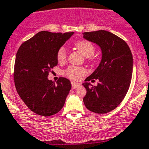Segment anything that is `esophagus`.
Segmentation results:
<instances>
[{
  "label": "esophagus",
  "instance_id": "1",
  "mask_svg": "<svg viewBox=\"0 0 149 149\" xmlns=\"http://www.w3.org/2000/svg\"><path fill=\"white\" fill-rule=\"evenodd\" d=\"M79 86H80V84H79V83H75V82H72V88H77Z\"/></svg>",
  "mask_w": 149,
  "mask_h": 149
}]
</instances>
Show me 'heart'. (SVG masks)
<instances>
[{"instance_id":"heart-1","label":"heart","mask_w":149,"mask_h":149,"mask_svg":"<svg viewBox=\"0 0 149 149\" xmlns=\"http://www.w3.org/2000/svg\"><path fill=\"white\" fill-rule=\"evenodd\" d=\"M75 47L81 52L82 54L89 59L91 58V56L94 54L95 47L91 42L87 40L77 41L75 44ZM66 49L64 47H61L57 52V60L60 63H63L66 61ZM86 74V69L84 68L78 67L75 66H71L68 67L65 71V74L68 77L73 80H78L82 75Z\"/></svg>"}]
</instances>
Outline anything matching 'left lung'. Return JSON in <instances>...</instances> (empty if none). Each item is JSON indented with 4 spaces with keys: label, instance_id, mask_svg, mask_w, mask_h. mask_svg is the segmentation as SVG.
Wrapping results in <instances>:
<instances>
[{
    "label": "left lung",
    "instance_id": "8db88e82",
    "mask_svg": "<svg viewBox=\"0 0 149 149\" xmlns=\"http://www.w3.org/2000/svg\"><path fill=\"white\" fill-rule=\"evenodd\" d=\"M83 34L84 39L99 45L102 53L99 66L83 83L86 89L83 102L93 113H109L119 105L130 88L133 69L131 50L125 41L109 31ZM93 79L99 80L97 86L87 83Z\"/></svg>",
    "mask_w": 149,
    "mask_h": 149
}]
</instances>
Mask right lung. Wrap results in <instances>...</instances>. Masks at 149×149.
Here are the masks:
<instances>
[{
    "instance_id": "1",
    "label": "right lung",
    "mask_w": 149,
    "mask_h": 149,
    "mask_svg": "<svg viewBox=\"0 0 149 149\" xmlns=\"http://www.w3.org/2000/svg\"><path fill=\"white\" fill-rule=\"evenodd\" d=\"M73 33L40 31L17 50L14 70L15 87L27 107L36 114L52 116L64 105L72 88L70 81L59 77L55 83L47 76L57 66L58 49Z\"/></svg>"
}]
</instances>
